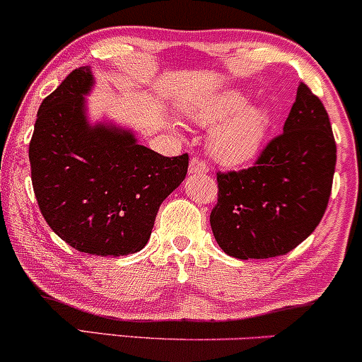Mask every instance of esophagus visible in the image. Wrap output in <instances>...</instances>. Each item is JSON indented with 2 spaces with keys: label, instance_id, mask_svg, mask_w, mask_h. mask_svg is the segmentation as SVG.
<instances>
[{
  "label": "esophagus",
  "instance_id": "esophagus-1",
  "mask_svg": "<svg viewBox=\"0 0 362 362\" xmlns=\"http://www.w3.org/2000/svg\"><path fill=\"white\" fill-rule=\"evenodd\" d=\"M209 168H207L206 161H202L201 158H192L189 163V173L190 175H195V173H207Z\"/></svg>",
  "mask_w": 362,
  "mask_h": 362
}]
</instances>
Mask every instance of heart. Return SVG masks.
Listing matches in <instances>:
<instances>
[{
	"label": "heart",
	"instance_id": "1",
	"mask_svg": "<svg viewBox=\"0 0 362 362\" xmlns=\"http://www.w3.org/2000/svg\"><path fill=\"white\" fill-rule=\"evenodd\" d=\"M243 91H226L199 103L190 110L195 122L216 126L209 138V151L224 165H242L259 155L267 138L271 117L264 105H249Z\"/></svg>",
	"mask_w": 362,
	"mask_h": 362
}]
</instances>
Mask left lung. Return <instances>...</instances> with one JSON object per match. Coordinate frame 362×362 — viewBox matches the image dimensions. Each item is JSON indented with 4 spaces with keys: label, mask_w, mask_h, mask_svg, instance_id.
Listing matches in <instances>:
<instances>
[{
    "label": "left lung",
    "mask_w": 362,
    "mask_h": 362,
    "mask_svg": "<svg viewBox=\"0 0 362 362\" xmlns=\"http://www.w3.org/2000/svg\"><path fill=\"white\" fill-rule=\"evenodd\" d=\"M337 146L317 95L300 83L284 131L260 151L253 167L218 172L211 228L235 259L286 255L313 233L325 214Z\"/></svg>",
    "instance_id": "8db88e82"
}]
</instances>
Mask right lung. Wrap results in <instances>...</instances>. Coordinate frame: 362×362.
I'll return each mask as SVG.
<instances>
[{"label": "right lung", "mask_w": 362, "mask_h": 362, "mask_svg": "<svg viewBox=\"0 0 362 362\" xmlns=\"http://www.w3.org/2000/svg\"><path fill=\"white\" fill-rule=\"evenodd\" d=\"M88 66L44 98L28 146L32 185L51 230L78 252L120 257L148 243L161 202L182 184L189 155L163 156L127 131L91 127Z\"/></svg>", "instance_id": "obj_1"}]
</instances>
